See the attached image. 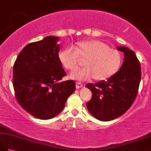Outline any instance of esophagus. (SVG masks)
Masks as SVG:
<instances>
[{"label":"esophagus","instance_id":"34e87169","mask_svg":"<svg viewBox=\"0 0 151 151\" xmlns=\"http://www.w3.org/2000/svg\"><path fill=\"white\" fill-rule=\"evenodd\" d=\"M82 86H83V84H82V83L78 82H76V89L81 88L82 87Z\"/></svg>","mask_w":151,"mask_h":151}]
</instances>
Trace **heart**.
Here are the masks:
<instances>
[{"label":"heart","mask_w":151,"mask_h":151,"mask_svg":"<svg viewBox=\"0 0 151 151\" xmlns=\"http://www.w3.org/2000/svg\"><path fill=\"white\" fill-rule=\"evenodd\" d=\"M58 58L62 65L69 70L79 65V59L85 60L83 62L85 67L70 75V78L78 81L93 78L97 81H106L119 71L123 63L121 52L99 40L81 41L75 45V50L70 47L63 49Z\"/></svg>","instance_id":"obj_1"}]
</instances>
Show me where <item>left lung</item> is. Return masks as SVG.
I'll return each mask as SVG.
<instances>
[{"label":"left lung","instance_id":"8db88e82","mask_svg":"<svg viewBox=\"0 0 151 151\" xmlns=\"http://www.w3.org/2000/svg\"><path fill=\"white\" fill-rule=\"evenodd\" d=\"M117 50L124 53L119 71L106 81L86 86L92 92V98L86 104L88 110L102 121L113 120L129 110L136 97L142 76L135 53L126 47H118Z\"/></svg>","mask_w":151,"mask_h":151}]
</instances>
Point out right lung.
Masks as SVG:
<instances>
[{
	"mask_svg": "<svg viewBox=\"0 0 151 151\" xmlns=\"http://www.w3.org/2000/svg\"><path fill=\"white\" fill-rule=\"evenodd\" d=\"M58 37L47 36L28 44L19 54L13 68L17 102L41 119L59 114L76 89L74 81H62L66 73L58 58Z\"/></svg>",
	"mask_w": 151,
	"mask_h": 151,
	"instance_id": "obj_1",
	"label": "right lung"
}]
</instances>
